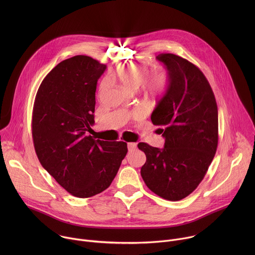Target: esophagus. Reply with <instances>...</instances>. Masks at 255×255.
I'll use <instances>...</instances> for the list:
<instances>
[{"mask_svg":"<svg viewBox=\"0 0 255 255\" xmlns=\"http://www.w3.org/2000/svg\"><path fill=\"white\" fill-rule=\"evenodd\" d=\"M136 147H137L136 143H133V142L128 143V149H129V151H133V150H135V149H136Z\"/></svg>","mask_w":255,"mask_h":255,"instance_id":"34e87169","label":"esophagus"}]
</instances>
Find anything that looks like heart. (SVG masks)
<instances>
[{"label": "heart", "mask_w": 255, "mask_h": 255, "mask_svg": "<svg viewBox=\"0 0 255 255\" xmlns=\"http://www.w3.org/2000/svg\"><path fill=\"white\" fill-rule=\"evenodd\" d=\"M148 66L140 61H130L120 64L116 69V77L127 89L136 90L142 85L143 90L149 95L161 94L167 83L165 72L161 69L147 74Z\"/></svg>", "instance_id": "b5f03b06"}]
</instances>
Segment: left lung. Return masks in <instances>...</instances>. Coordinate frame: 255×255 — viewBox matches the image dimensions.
Returning a JSON list of instances; mask_svg holds the SVG:
<instances>
[{
	"label": "left lung",
	"instance_id": "left-lung-1",
	"mask_svg": "<svg viewBox=\"0 0 255 255\" xmlns=\"http://www.w3.org/2000/svg\"><path fill=\"white\" fill-rule=\"evenodd\" d=\"M156 58L167 70V86L151 121L161 127L165 142L161 149L138 143V148L146 155L140 172L154 194L179 201L197 189L215 156L218 108L199 67L172 53H161Z\"/></svg>",
	"mask_w": 255,
	"mask_h": 255
}]
</instances>
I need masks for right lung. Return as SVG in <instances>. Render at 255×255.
<instances>
[{
	"label": "right lung",
	"mask_w": 255,
	"mask_h": 255,
	"mask_svg": "<svg viewBox=\"0 0 255 255\" xmlns=\"http://www.w3.org/2000/svg\"><path fill=\"white\" fill-rule=\"evenodd\" d=\"M106 64L77 55L42 81L32 113L34 148L41 165L70 195L90 198L110 187L127 143L87 135L95 122L97 82Z\"/></svg>",
	"instance_id": "obj_1"
}]
</instances>
